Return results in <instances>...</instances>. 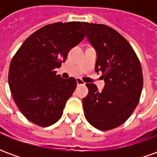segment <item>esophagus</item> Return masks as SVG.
Returning a JSON list of instances; mask_svg holds the SVG:
<instances>
[{"instance_id": "esophagus-1", "label": "esophagus", "mask_w": 157, "mask_h": 157, "mask_svg": "<svg viewBox=\"0 0 157 157\" xmlns=\"http://www.w3.org/2000/svg\"><path fill=\"white\" fill-rule=\"evenodd\" d=\"M76 83H77V85H85V82L80 78L76 79Z\"/></svg>"}]
</instances>
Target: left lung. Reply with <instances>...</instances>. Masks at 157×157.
<instances>
[{"label":"left lung","instance_id":"1","mask_svg":"<svg viewBox=\"0 0 157 157\" xmlns=\"http://www.w3.org/2000/svg\"><path fill=\"white\" fill-rule=\"evenodd\" d=\"M83 25L97 52L95 71L102 72L105 82L102 92L93 83L86 84L84 114L93 127L109 130L124 124L138 105L143 87L141 65L131 45L116 30L103 24Z\"/></svg>","mask_w":157,"mask_h":157}]
</instances>
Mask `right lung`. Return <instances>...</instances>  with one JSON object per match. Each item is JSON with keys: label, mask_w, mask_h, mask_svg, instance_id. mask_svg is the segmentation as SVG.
Masks as SVG:
<instances>
[{"label": "right lung", "mask_w": 157, "mask_h": 157, "mask_svg": "<svg viewBox=\"0 0 157 157\" xmlns=\"http://www.w3.org/2000/svg\"><path fill=\"white\" fill-rule=\"evenodd\" d=\"M84 33L80 22L48 24L29 36L13 56L9 86L17 108L29 121L48 127L61 118L76 81L63 79L55 69L83 40Z\"/></svg>", "instance_id": "obj_1"}]
</instances>
